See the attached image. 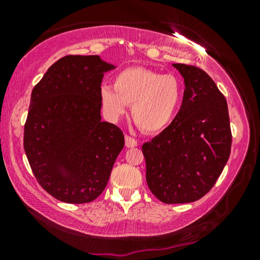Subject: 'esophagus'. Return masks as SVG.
I'll return each mask as SVG.
<instances>
[{"instance_id": "1", "label": "esophagus", "mask_w": 260, "mask_h": 260, "mask_svg": "<svg viewBox=\"0 0 260 260\" xmlns=\"http://www.w3.org/2000/svg\"><path fill=\"white\" fill-rule=\"evenodd\" d=\"M125 145L127 148H135V147H137L138 145V142L135 140V138H133L131 136H125Z\"/></svg>"}]
</instances>
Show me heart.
I'll use <instances>...</instances> for the list:
<instances>
[{
	"label": "heart",
	"mask_w": 260,
	"mask_h": 260,
	"mask_svg": "<svg viewBox=\"0 0 260 260\" xmlns=\"http://www.w3.org/2000/svg\"><path fill=\"white\" fill-rule=\"evenodd\" d=\"M183 97L181 80L144 67H130L115 77V84L102 85L99 101L110 120L119 119L131 105V117L142 131L158 134L175 118Z\"/></svg>",
	"instance_id": "b5f03b06"
}]
</instances>
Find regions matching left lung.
Listing matches in <instances>:
<instances>
[{"instance_id": "obj_1", "label": "left lung", "mask_w": 260, "mask_h": 260, "mask_svg": "<svg viewBox=\"0 0 260 260\" xmlns=\"http://www.w3.org/2000/svg\"><path fill=\"white\" fill-rule=\"evenodd\" d=\"M184 79L180 111L161 134L143 144L147 183L165 204H188L214 186L231 154L227 102L205 71L173 63Z\"/></svg>"}]
</instances>
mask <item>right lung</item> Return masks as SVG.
Masks as SVG:
<instances>
[{
    "instance_id": "1",
    "label": "right lung",
    "mask_w": 260,
    "mask_h": 260,
    "mask_svg": "<svg viewBox=\"0 0 260 260\" xmlns=\"http://www.w3.org/2000/svg\"><path fill=\"white\" fill-rule=\"evenodd\" d=\"M113 69L99 55H66L31 91L24 152L40 186L62 202L97 199L124 147L122 130L101 116L99 88Z\"/></svg>"
}]
</instances>
